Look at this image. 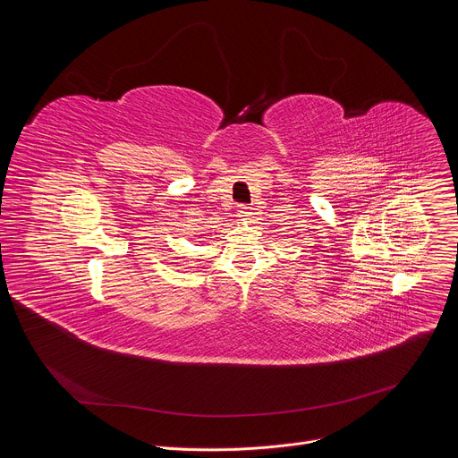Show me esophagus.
<instances>
[{
    "label": "esophagus",
    "mask_w": 458,
    "mask_h": 458,
    "mask_svg": "<svg viewBox=\"0 0 458 458\" xmlns=\"http://www.w3.org/2000/svg\"><path fill=\"white\" fill-rule=\"evenodd\" d=\"M237 212H239V217H242V219H248L251 216V208L246 207V205H241Z\"/></svg>",
    "instance_id": "obj_1"
}]
</instances>
